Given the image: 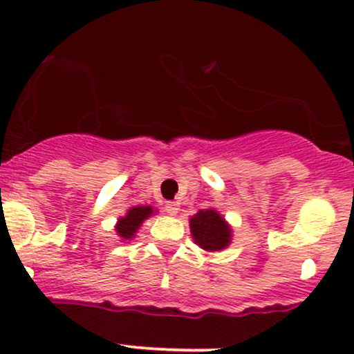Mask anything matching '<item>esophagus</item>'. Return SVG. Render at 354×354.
Returning <instances> with one entry per match:
<instances>
[{
	"label": "esophagus",
	"instance_id": "esophagus-1",
	"mask_svg": "<svg viewBox=\"0 0 354 354\" xmlns=\"http://www.w3.org/2000/svg\"><path fill=\"white\" fill-rule=\"evenodd\" d=\"M178 209H180V205H178L176 201H166V205H165L166 213L171 214V216H174V214L178 213Z\"/></svg>",
	"mask_w": 354,
	"mask_h": 354
}]
</instances>
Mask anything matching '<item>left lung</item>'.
Segmentation results:
<instances>
[{
  "mask_svg": "<svg viewBox=\"0 0 354 354\" xmlns=\"http://www.w3.org/2000/svg\"><path fill=\"white\" fill-rule=\"evenodd\" d=\"M191 234L203 250L219 251L230 245L231 230L214 209H201L189 221Z\"/></svg>",
  "mask_w": 354,
  "mask_h": 354,
  "instance_id": "1",
  "label": "left lung"
}]
</instances>
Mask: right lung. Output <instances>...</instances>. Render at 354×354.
Listing matches in <instances>:
<instances>
[{"label": "right lung", "instance_id": "right-lung-1", "mask_svg": "<svg viewBox=\"0 0 354 354\" xmlns=\"http://www.w3.org/2000/svg\"><path fill=\"white\" fill-rule=\"evenodd\" d=\"M151 213H153L151 206H135V208H131L128 213H126L124 218H121L120 221H118V226H116L118 234L124 239L133 238L135 236L136 230L141 226V223H143Z\"/></svg>", "mask_w": 354, "mask_h": 354}]
</instances>
